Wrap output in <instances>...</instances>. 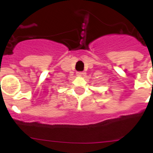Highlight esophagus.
<instances>
[{
  "label": "esophagus",
  "mask_w": 153,
  "mask_h": 153,
  "mask_svg": "<svg viewBox=\"0 0 153 153\" xmlns=\"http://www.w3.org/2000/svg\"><path fill=\"white\" fill-rule=\"evenodd\" d=\"M83 74H84V73H83V72H77V73H76V76H82Z\"/></svg>",
  "instance_id": "esophagus-1"
}]
</instances>
